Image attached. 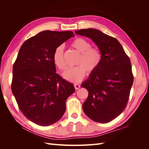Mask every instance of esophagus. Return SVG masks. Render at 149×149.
I'll return each mask as SVG.
<instances>
[{"instance_id": "34e87169", "label": "esophagus", "mask_w": 149, "mask_h": 149, "mask_svg": "<svg viewBox=\"0 0 149 149\" xmlns=\"http://www.w3.org/2000/svg\"><path fill=\"white\" fill-rule=\"evenodd\" d=\"M74 88H75V89H79L80 88V87H81V86L79 85V84H74Z\"/></svg>"}]
</instances>
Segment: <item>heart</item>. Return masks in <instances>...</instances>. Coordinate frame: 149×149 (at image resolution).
I'll list each match as a JSON object with an SVG mask.
<instances>
[{
  "mask_svg": "<svg viewBox=\"0 0 149 149\" xmlns=\"http://www.w3.org/2000/svg\"><path fill=\"white\" fill-rule=\"evenodd\" d=\"M71 46L81 53L76 62V65L78 66L68 70L63 74V77L70 82L78 83L85 77L86 72L88 75H91L97 70L101 63L102 56L99 49L91 47L90 42L83 38L74 40ZM53 61L59 70L65 71L66 69L63 45H61L55 48Z\"/></svg>",
  "mask_w": 149,
  "mask_h": 149,
  "instance_id": "heart-1",
  "label": "heart"
}]
</instances>
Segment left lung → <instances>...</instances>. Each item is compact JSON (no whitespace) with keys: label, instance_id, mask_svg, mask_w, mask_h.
Segmentation results:
<instances>
[{"label":"left lung","instance_id":"1","mask_svg":"<svg viewBox=\"0 0 149 149\" xmlns=\"http://www.w3.org/2000/svg\"><path fill=\"white\" fill-rule=\"evenodd\" d=\"M75 33L91 38L102 56L97 70L82 83L81 87L89 91L83 111L97 123H109L127 106L134 81L130 59L118 40L100 30L81 29Z\"/></svg>","mask_w":149,"mask_h":149}]
</instances>
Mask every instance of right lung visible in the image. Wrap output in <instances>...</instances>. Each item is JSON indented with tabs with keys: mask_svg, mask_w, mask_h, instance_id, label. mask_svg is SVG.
<instances>
[{
	"mask_svg": "<svg viewBox=\"0 0 149 149\" xmlns=\"http://www.w3.org/2000/svg\"><path fill=\"white\" fill-rule=\"evenodd\" d=\"M74 36L71 31H41L22 44L13 64L12 93L23 114L38 125L59 120L75 91L73 84L56 73L53 61L55 48Z\"/></svg>",
	"mask_w": 149,
	"mask_h": 149,
	"instance_id": "right-lung-1",
	"label": "right lung"
}]
</instances>
